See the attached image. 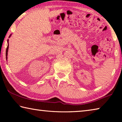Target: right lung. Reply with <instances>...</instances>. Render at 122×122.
<instances>
[{"mask_svg":"<svg viewBox=\"0 0 122 122\" xmlns=\"http://www.w3.org/2000/svg\"><path fill=\"white\" fill-rule=\"evenodd\" d=\"M12 34H10V36H9V38H10ZM9 40L8 39L7 40V48H6V60H7V54H8V51H9Z\"/></svg>","mask_w":122,"mask_h":122,"instance_id":"right-lung-1","label":"right lung"}]
</instances>
